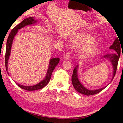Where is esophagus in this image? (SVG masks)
Instances as JSON below:
<instances>
[{
	"label": "esophagus",
	"instance_id": "obj_1",
	"mask_svg": "<svg viewBox=\"0 0 123 123\" xmlns=\"http://www.w3.org/2000/svg\"><path fill=\"white\" fill-rule=\"evenodd\" d=\"M71 58V55L69 52H67L66 53V55H65V56H64V58L65 60H68L69 59Z\"/></svg>",
	"mask_w": 123,
	"mask_h": 123
}]
</instances>
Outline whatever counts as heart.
Returning <instances> with one entry per match:
<instances>
[{
    "instance_id": "obj_1",
    "label": "heart",
    "mask_w": 123,
    "mask_h": 123,
    "mask_svg": "<svg viewBox=\"0 0 123 123\" xmlns=\"http://www.w3.org/2000/svg\"><path fill=\"white\" fill-rule=\"evenodd\" d=\"M73 42L78 47H82L80 50V55L82 56H89L95 54L98 49L93 45L95 42V40L91 36L83 34L74 39Z\"/></svg>"
}]
</instances>
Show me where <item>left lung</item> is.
Segmentation results:
<instances>
[{"label": "left lung", "mask_w": 123, "mask_h": 123, "mask_svg": "<svg viewBox=\"0 0 123 123\" xmlns=\"http://www.w3.org/2000/svg\"><path fill=\"white\" fill-rule=\"evenodd\" d=\"M121 43H119V41L117 38H116L115 40V41H114L113 44L111 45L110 47V49L114 50L115 51V53L114 54H108L103 56V58L107 59L110 60V61L111 62V63L112 64V67L113 68V77L112 81L113 80L114 76L115 75L116 72L117 68V64H118V60L120 57V55H121ZM122 50H123L122 49ZM78 67L79 65H77L74 68L73 72V74L72 77V84L73 85L74 87L75 90L78 91V92L80 93L84 94L85 95H94V94H96L97 93H98L102 91L103 90H104V88L106 86H105L103 88H99V89L95 90H90L87 89L86 88H85L81 82H80L79 80L78 79Z\"/></svg>", "instance_id": "8db88e82"}]
</instances>
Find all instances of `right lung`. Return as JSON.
I'll list each match as a JSON object with an SVG mask.
<instances>
[{
  "label": "right lung",
  "mask_w": 123,
  "mask_h": 123,
  "mask_svg": "<svg viewBox=\"0 0 123 123\" xmlns=\"http://www.w3.org/2000/svg\"><path fill=\"white\" fill-rule=\"evenodd\" d=\"M37 21L35 19V18L33 17H29L26 19H25L21 23H20L17 25L13 28V29L11 31V32L9 34V36L8 37L7 44H6V55H5V66L6 70H8V63L9 58L11 53V49L12 47V42L13 39L15 38V36L16 35L18 31V30L21 29L22 28L25 26H27L28 25H31L33 24H36ZM60 61V59L58 58H55L51 59L50 60L49 64V68L47 71V74L45 76V78L42 80L41 82H40L39 83L36 85H32V86H25V85L19 84L17 83L16 82V84L22 89L27 90V91H35L38 90L39 89L43 88L44 86H46L48 83L49 82L51 75L53 71L55 69L56 66L59 63ZM8 72V71H7ZM9 74V73H8Z\"/></svg>",
  "instance_id": "add662e5"
}]
</instances>
